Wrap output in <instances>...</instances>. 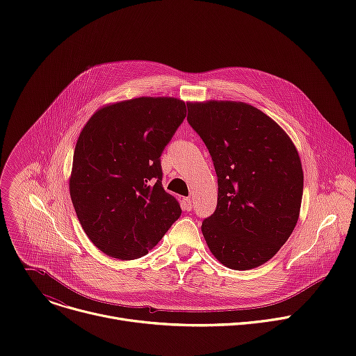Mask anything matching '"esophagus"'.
I'll list each match as a JSON object with an SVG mask.
<instances>
[{
    "label": "esophagus",
    "instance_id": "obj_1",
    "mask_svg": "<svg viewBox=\"0 0 356 356\" xmlns=\"http://www.w3.org/2000/svg\"><path fill=\"white\" fill-rule=\"evenodd\" d=\"M181 209H183L184 211H191V209H193V204H191V198H188V197H184V198L181 200Z\"/></svg>",
    "mask_w": 356,
    "mask_h": 356
}]
</instances>
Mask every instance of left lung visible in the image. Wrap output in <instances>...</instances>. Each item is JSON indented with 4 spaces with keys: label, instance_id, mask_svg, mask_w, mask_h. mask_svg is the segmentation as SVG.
Masks as SVG:
<instances>
[{
    "label": "left lung",
    "instance_id": "left-lung-1",
    "mask_svg": "<svg viewBox=\"0 0 356 356\" xmlns=\"http://www.w3.org/2000/svg\"><path fill=\"white\" fill-rule=\"evenodd\" d=\"M187 110L218 177L217 209L202 221V235L227 268H258L276 255L298 220L302 169L296 146L249 104L207 101Z\"/></svg>",
    "mask_w": 356,
    "mask_h": 356
}]
</instances>
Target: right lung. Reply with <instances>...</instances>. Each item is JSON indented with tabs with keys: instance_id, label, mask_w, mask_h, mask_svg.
<instances>
[{
	"instance_id": "add662e5",
	"label": "right lung",
	"mask_w": 356,
	"mask_h": 356,
	"mask_svg": "<svg viewBox=\"0 0 356 356\" xmlns=\"http://www.w3.org/2000/svg\"><path fill=\"white\" fill-rule=\"evenodd\" d=\"M170 97H139L98 110L77 139L70 197L91 242L106 255H146L180 217L162 186L161 156L186 117Z\"/></svg>"
}]
</instances>
